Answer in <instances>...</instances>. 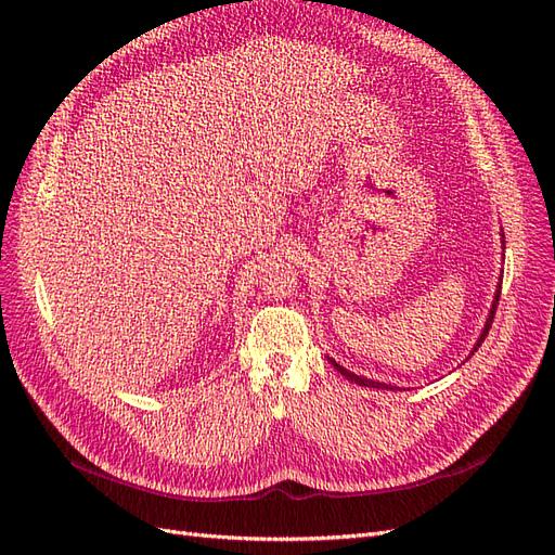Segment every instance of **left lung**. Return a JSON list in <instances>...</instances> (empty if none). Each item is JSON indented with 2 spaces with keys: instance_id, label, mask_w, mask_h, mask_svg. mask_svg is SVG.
<instances>
[{
  "instance_id": "left-lung-1",
  "label": "left lung",
  "mask_w": 555,
  "mask_h": 555,
  "mask_svg": "<svg viewBox=\"0 0 555 555\" xmlns=\"http://www.w3.org/2000/svg\"><path fill=\"white\" fill-rule=\"evenodd\" d=\"M505 243V241H502ZM500 289H502V278H500V284H498V289H495V298H493V306H491V312H489V319H486V324H483V331H481V335L477 338V345L473 347V351H469V357L475 354V351L481 347V343H483V338L486 335H489V328H491V324H493V317H495V310H498V300H500ZM331 361V365L335 367V371H338L340 375H345L349 382H354V384H359V386H371V389H391L393 391V386L391 384H384V382H373V379H365V377H359V375H354V373H349L347 367H343L340 363H335L333 359H328Z\"/></svg>"
}]
</instances>
